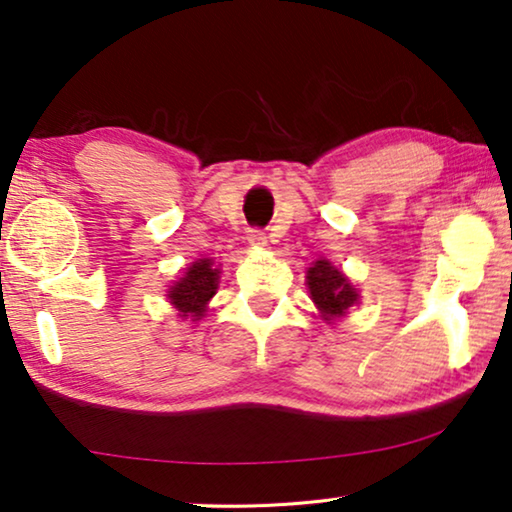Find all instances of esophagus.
Here are the masks:
<instances>
[{
  "label": "esophagus",
  "mask_w": 512,
  "mask_h": 512,
  "mask_svg": "<svg viewBox=\"0 0 512 512\" xmlns=\"http://www.w3.org/2000/svg\"><path fill=\"white\" fill-rule=\"evenodd\" d=\"M247 240H249V244H254V247H263V244H265V233L261 231V228H249Z\"/></svg>",
  "instance_id": "obj_1"
}]
</instances>
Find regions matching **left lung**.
Segmentation results:
<instances>
[{
    "label": "left lung",
    "mask_w": 512,
    "mask_h": 512,
    "mask_svg": "<svg viewBox=\"0 0 512 512\" xmlns=\"http://www.w3.org/2000/svg\"><path fill=\"white\" fill-rule=\"evenodd\" d=\"M307 286L311 300L325 321L344 316L358 302V293H355L351 281L335 265H330V261H316L311 265L307 270Z\"/></svg>",
    "instance_id": "8db88e82"
}]
</instances>
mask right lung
Segmentation results:
<instances>
[{
    "label": "right lung",
    "mask_w": 512,
    "mask_h": 512,
    "mask_svg": "<svg viewBox=\"0 0 512 512\" xmlns=\"http://www.w3.org/2000/svg\"><path fill=\"white\" fill-rule=\"evenodd\" d=\"M217 279H219V270L212 268L210 258H205V261H196L187 270V274H184V277L170 288L168 298L175 305V309L180 311L182 318L198 321V318L205 314L207 300L217 293Z\"/></svg>",
    "instance_id": "right-lung-1"
}]
</instances>
